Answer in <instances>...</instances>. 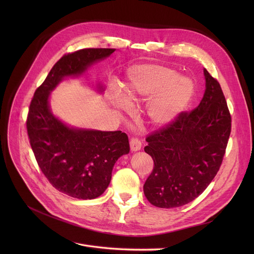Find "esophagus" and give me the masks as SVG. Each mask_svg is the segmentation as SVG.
Masks as SVG:
<instances>
[{"mask_svg": "<svg viewBox=\"0 0 254 254\" xmlns=\"http://www.w3.org/2000/svg\"><path fill=\"white\" fill-rule=\"evenodd\" d=\"M129 146L131 151H138L141 149V141L138 138H131L129 141Z\"/></svg>", "mask_w": 254, "mask_h": 254, "instance_id": "obj_1", "label": "esophagus"}]
</instances>
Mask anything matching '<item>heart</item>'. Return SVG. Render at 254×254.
Returning <instances> with one entry per match:
<instances>
[{
    "label": "heart",
    "instance_id": "obj_1",
    "mask_svg": "<svg viewBox=\"0 0 254 254\" xmlns=\"http://www.w3.org/2000/svg\"><path fill=\"white\" fill-rule=\"evenodd\" d=\"M125 96L118 91L112 95L113 104L128 109L131 103L148 100L146 114L154 127L172 123L188 106L194 91L190 79L177 75V72L162 64H140L131 65L127 72L124 85Z\"/></svg>",
    "mask_w": 254,
    "mask_h": 254
}]
</instances>
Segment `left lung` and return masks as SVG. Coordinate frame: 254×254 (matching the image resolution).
<instances>
[{"label":"left lung","mask_w":254,"mask_h":254,"mask_svg":"<svg viewBox=\"0 0 254 254\" xmlns=\"http://www.w3.org/2000/svg\"><path fill=\"white\" fill-rule=\"evenodd\" d=\"M204 75L206 90L196 108L182 111L146 137L144 150L154 166L143 190L155 207L190 203L208 188L222 164L232 117L219 82L206 69Z\"/></svg>","instance_id":"obj_1"}]
</instances>
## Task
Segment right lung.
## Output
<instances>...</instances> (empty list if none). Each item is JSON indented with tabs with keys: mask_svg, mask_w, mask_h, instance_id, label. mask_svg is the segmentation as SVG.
Returning <instances> with one entry per match:
<instances>
[{
	"mask_svg": "<svg viewBox=\"0 0 254 254\" xmlns=\"http://www.w3.org/2000/svg\"><path fill=\"white\" fill-rule=\"evenodd\" d=\"M114 51L84 48L63 56L36 89L30 104L26 130L36 161L53 188L72 197L91 199L106 190L114 164L129 152L128 138L122 130L66 127L52 115L48 98L64 77L82 74Z\"/></svg>",
	"mask_w": 254,
	"mask_h": 254,
	"instance_id": "add662e5",
	"label": "right lung"
}]
</instances>
